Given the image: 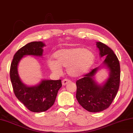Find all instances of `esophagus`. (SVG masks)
I'll use <instances>...</instances> for the list:
<instances>
[{
	"mask_svg": "<svg viewBox=\"0 0 133 133\" xmlns=\"http://www.w3.org/2000/svg\"><path fill=\"white\" fill-rule=\"evenodd\" d=\"M69 82H70V81L69 79H63V81H62V84L63 85H66L67 83H69Z\"/></svg>",
	"mask_w": 133,
	"mask_h": 133,
	"instance_id": "esophagus-1",
	"label": "esophagus"
}]
</instances>
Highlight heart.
Here are the masks:
<instances>
[{"label": "heart", "mask_w": 133, "mask_h": 133, "mask_svg": "<svg viewBox=\"0 0 133 133\" xmlns=\"http://www.w3.org/2000/svg\"><path fill=\"white\" fill-rule=\"evenodd\" d=\"M54 59L48 61L49 65L54 73L59 74L61 67H66V72L74 77L81 76L93 64L95 56L91 50L82 48H71L57 50Z\"/></svg>", "instance_id": "1"}]
</instances>
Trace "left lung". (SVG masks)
I'll return each instance as SVG.
<instances>
[{
    "mask_svg": "<svg viewBox=\"0 0 133 133\" xmlns=\"http://www.w3.org/2000/svg\"><path fill=\"white\" fill-rule=\"evenodd\" d=\"M97 47L102 57L105 55L104 64L110 70V76L102 85H98L93 76L99 69L96 67L76 82V98L83 107L90 112H99L110 107L116 96L121 78L120 64L113 50L101 42Z\"/></svg>",
    "mask_w": 133,
    "mask_h": 133,
    "instance_id": "8db88e82",
    "label": "left lung"
}]
</instances>
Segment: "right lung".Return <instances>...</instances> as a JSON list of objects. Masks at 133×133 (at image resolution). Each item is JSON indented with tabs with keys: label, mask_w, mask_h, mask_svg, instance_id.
<instances>
[{
	"label": "right lung",
	"mask_w": 133,
	"mask_h": 133,
	"mask_svg": "<svg viewBox=\"0 0 133 133\" xmlns=\"http://www.w3.org/2000/svg\"><path fill=\"white\" fill-rule=\"evenodd\" d=\"M44 46L42 42L26 44L14 54L10 67L11 81L15 95L28 109L35 113L45 111L53 105L58 91L62 86L61 80H43L38 85L29 87L20 80L17 66L23 56H42V48Z\"/></svg>",
	"instance_id": "right-lung-1"
}]
</instances>
